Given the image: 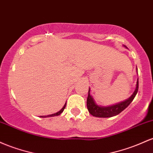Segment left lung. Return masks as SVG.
I'll return each instance as SVG.
<instances>
[{
  "instance_id": "8db88e82",
  "label": "left lung",
  "mask_w": 153,
  "mask_h": 153,
  "mask_svg": "<svg viewBox=\"0 0 153 153\" xmlns=\"http://www.w3.org/2000/svg\"><path fill=\"white\" fill-rule=\"evenodd\" d=\"M137 79V87L136 90L134 92L133 95L129 97L126 101L120 102L116 105L112 106H108V107H100L98 106L95 103V100H94L93 97L90 95V89H89L88 96H87V109H88L89 113L91 115L95 117H100V118H108V117H112V116H116V115L119 114L121 111L128 107L129 104L131 103L133 100L134 98L136 96L137 92H138V87H139V81Z\"/></svg>"
}]
</instances>
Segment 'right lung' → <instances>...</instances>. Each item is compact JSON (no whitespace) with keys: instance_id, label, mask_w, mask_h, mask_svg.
<instances>
[{"instance_id":"obj_1","label":"right lung","mask_w":153,"mask_h":153,"mask_svg":"<svg viewBox=\"0 0 153 153\" xmlns=\"http://www.w3.org/2000/svg\"><path fill=\"white\" fill-rule=\"evenodd\" d=\"M66 103L64 105V106H63V107L62 108V109H61V111H58V112H57V113H56V114H51V115H48V116H40V117H42V118H46V117H51V116H58V115H60V114H61V113L63 112V110H64L65 108H66Z\"/></svg>"}]
</instances>
